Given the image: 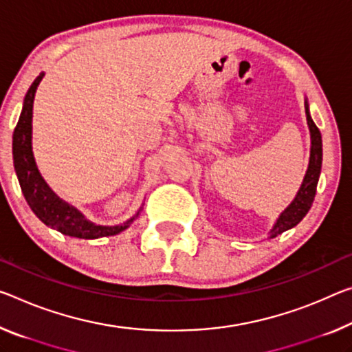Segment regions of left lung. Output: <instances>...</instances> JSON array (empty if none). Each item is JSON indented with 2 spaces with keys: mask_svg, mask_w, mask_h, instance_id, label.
<instances>
[{
  "mask_svg": "<svg viewBox=\"0 0 352 352\" xmlns=\"http://www.w3.org/2000/svg\"><path fill=\"white\" fill-rule=\"evenodd\" d=\"M305 116H307V125L310 130V160L309 167H307L305 177L302 180L296 197L293 199V202L289 204L285 210L282 211L280 216L277 217L276 224L272 226L270 232V238H276L280 233L289 230L294 226H298L300 221L304 219V216L309 213L311 204H314L315 194H316V185L320 180L321 174V163H322V141H321V133L315 125V122L311 120L309 103L305 102Z\"/></svg>",
  "mask_w": 352,
  "mask_h": 352,
  "instance_id": "left-lung-1",
  "label": "left lung"
}]
</instances>
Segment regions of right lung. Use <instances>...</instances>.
Wrapping results in <instances>:
<instances>
[{"label":"right lung","instance_id":"right-lung-1","mask_svg":"<svg viewBox=\"0 0 352 352\" xmlns=\"http://www.w3.org/2000/svg\"><path fill=\"white\" fill-rule=\"evenodd\" d=\"M43 72L38 75L31 87L28 89L23 109H21L19 124H16L12 136V155H14V167L19 177L21 192L26 199L28 205L34 211V214L41 219L43 224L54 228L67 236L82 238V239H96L102 236H113L117 233L124 232L125 228L131 226L138 213L128 219L124 224L119 226H97L86 219L81 211H78L75 206L64 202L52 191L45 180H43L41 172H38L34 155H32V103L37 91L38 82L42 81Z\"/></svg>","mask_w":352,"mask_h":352}]
</instances>
